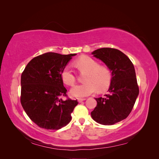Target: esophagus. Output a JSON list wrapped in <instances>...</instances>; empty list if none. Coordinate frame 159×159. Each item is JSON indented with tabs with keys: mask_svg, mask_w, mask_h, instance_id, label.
<instances>
[{
	"mask_svg": "<svg viewBox=\"0 0 159 159\" xmlns=\"http://www.w3.org/2000/svg\"><path fill=\"white\" fill-rule=\"evenodd\" d=\"M86 99H85V98H78V102H80V103H81V102H82L83 101H85Z\"/></svg>",
	"mask_w": 159,
	"mask_h": 159,
	"instance_id": "1",
	"label": "esophagus"
}]
</instances>
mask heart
<instances>
[{
	"label": "heart",
	"instance_id": "heart-1",
	"mask_svg": "<svg viewBox=\"0 0 159 159\" xmlns=\"http://www.w3.org/2000/svg\"><path fill=\"white\" fill-rule=\"evenodd\" d=\"M74 64L80 72H85L84 78L85 83L77 85L70 90L72 96L84 98L95 93L97 89L104 91L110 85L112 80V73L107 66H99V63L88 56H81ZM62 81L68 85H74L76 76L69 66L61 71Z\"/></svg>",
	"mask_w": 159,
	"mask_h": 159
}]
</instances>
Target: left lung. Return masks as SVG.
Returning <instances> with one entry per match:
<instances>
[{"instance_id": "left-lung-1", "label": "left lung", "mask_w": 159, "mask_h": 159, "mask_svg": "<svg viewBox=\"0 0 159 159\" xmlns=\"http://www.w3.org/2000/svg\"><path fill=\"white\" fill-rule=\"evenodd\" d=\"M92 54L111 70L112 80L108 94L95 98L98 104L91 115L96 122L111 125L126 119L133 108L139 93L135 70L129 57L117 49L103 48Z\"/></svg>"}]
</instances>
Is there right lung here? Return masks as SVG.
I'll use <instances>...</instances> for the list:
<instances>
[{"label": "right lung", "instance_id": "add662e5", "mask_svg": "<svg viewBox=\"0 0 159 159\" xmlns=\"http://www.w3.org/2000/svg\"><path fill=\"white\" fill-rule=\"evenodd\" d=\"M75 54L61 55L48 52L31 60L21 75L20 102L38 127L57 130L68 125L78 100L67 97L61 71Z\"/></svg>", "mask_w": 159, "mask_h": 159}]
</instances>
